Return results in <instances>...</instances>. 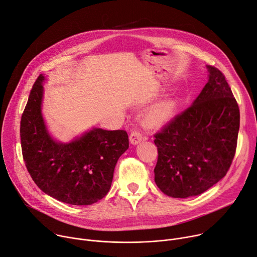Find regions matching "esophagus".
<instances>
[{"instance_id": "obj_1", "label": "esophagus", "mask_w": 257, "mask_h": 257, "mask_svg": "<svg viewBox=\"0 0 257 257\" xmlns=\"http://www.w3.org/2000/svg\"><path fill=\"white\" fill-rule=\"evenodd\" d=\"M143 140H144V137H143V134L141 133L140 130L135 128V130L132 131V133L130 135V141H131L132 144L136 145V144L140 143Z\"/></svg>"}]
</instances>
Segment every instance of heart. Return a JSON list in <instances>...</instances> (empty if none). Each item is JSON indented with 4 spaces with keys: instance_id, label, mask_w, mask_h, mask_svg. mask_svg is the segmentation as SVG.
Masks as SVG:
<instances>
[{
    "instance_id": "heart-1",
    "label": "heart",
    "mask_w": 257,
    "mask_h": 257,
    "mask_svg": "<svg viewBox=\"0 0 257 257\" xmlns=\"http://www.w3.org/2000/svg\"><path fill=\"white\" fill-rule=\"evenodd\" d=\"M175 103L173 101H166L154 106L147 114L146 119L150 123H161L170 118L175 111Z\"/></svg>"
}]
</instances>
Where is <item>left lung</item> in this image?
Segmentation results:
<instances>
[{
    "label": "left lung",
    "instance_id": "obj_1",
    "mask_svg": "<svg viewBox=\"0 0 257 257\" xmlns=\"http://www.w3.org/2000/svg\"><path fill=\"white\" fill-rule=\"evenodd\" d=\"M207 68L209 81L193 104L154 135V181L172 197L208 190L226 175L235 154L239 106L223 73Z\"/></svg>",
    "mask_w": 257,
    "mask_h": 257
}]
</instances>
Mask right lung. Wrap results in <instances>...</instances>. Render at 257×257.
<instances>
[{"label": "right lung", "mask_w": 257, "mask_h": 257, "mask_svg": "<svg viewBox=\"0 0 257 257\" xmlns=\"http://www.w3.org/2000/svg\"><path fill=\"white\" fill-rule=\"evenodd\" d=\"M42 75L37 78L21 120L23 157L32 179L55 200L76 206L92 205L108 193L115 165L128 148L123 130L93 128L75 141L56 143L42 114Z\"/></svg>", "instance_id": "add662e5"}]
</instances>
